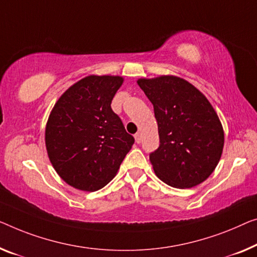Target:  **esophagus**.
I'll use <instances>...</instances> for the list:
<instances>
[{"instance_id":"obj_1","label":"esophagus","mask_w":257,"mask_h":257,"mask_svg":"<svg viewBox=\"0 0 257 257\" xmlns=\"http://www.w3.org/2000/svg\"><path fill=\"white\" fill-rule=\"evenodd\" d=\"M135 142H136L137 144H140L141 142H142V135H141L140 133H137L136 135H135Z\"/></svg>"}]
</instances>
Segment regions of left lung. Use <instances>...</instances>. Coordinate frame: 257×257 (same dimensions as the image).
Returning <instances> with one entry per match:
<instances>
[{
	"instance_id": "left-lung-1",
	"label": "left lung",
	"mask_w": 257,
	"mask_h": 257,
	"mask_svg": "<svg viewBox=\"0 0 257 257\" xmlns=\"http://www.w3.org/2000/svg\"><path fill=\"white\" fill-rule=\"evenodd\" d=\"M158 123L159 148L150 155L153 171L166 185L191 188L205 181L219 163L224 129L202 92L178 76L140 78Z\"/></svg>"
}]
</instances>
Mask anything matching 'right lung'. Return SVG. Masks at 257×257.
I'll return each mask as SVG.
<instances>
[{"label":"right lung","mask_w":257,"mask_h":257,"mask_svg":"<svg viewBox=\"0 0 257 257\" xmlns=\"http://www.w3.org/2000/svg\"><path fill=\"white\" fill-rule=\"evenodd\" d=\"M123 77L90 75L55 102L45 130L48 158L69 186L95 191L115 177L134 137L112 110Z\"/></svg>","instance_id":"1"}]
</instances>
